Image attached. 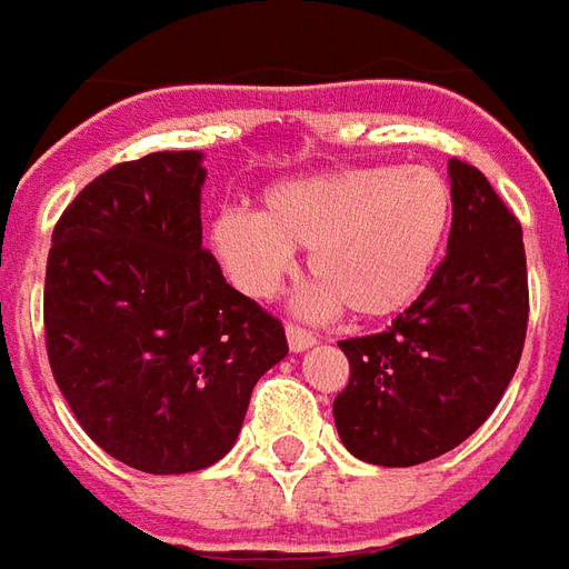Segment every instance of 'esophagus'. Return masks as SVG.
Masks as SVG:
<instances>
[{
	"label": "esophagus",
	"mask_w": 569,
	"mask_h": 569,
	"mask_svg": "<svg viewBox=\"0 0 569 569\" xmlns=\"http://www.w3.org/2000/svg\"><path fill=\"white\" fill-rule=\"evenodd\" d=\"M286 341H289V350H292V353H301V350H308V347L317 345V335L289 322V326H286Z\"/></svg>",
	"instance_id": "1"
}]
</instances>
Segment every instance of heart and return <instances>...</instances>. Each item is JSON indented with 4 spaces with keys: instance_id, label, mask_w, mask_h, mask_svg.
<instances>
[{
    "instance_id": "b5f03b06",
    "label": "heart",
    "mask_w": 569,
    "mask_h": 569,
    "mask_svg": "<svg viewBox=\"0 0 569 569\" xmlns=\"http://www.w3.org/2000/svg\"><path fill=\"white\" fill-rule=\"evenodd\" d=\"M451 182L432 167H345L273 186L259 212L224 210L210 247L247 296L268 298L308 249L310 310L393 320L432 280L451 234Z\"/></svg>"
}]
</instances>
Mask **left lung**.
<instances>
[{"mask_svg": "<svg viewBox=\"0 0 569 569\" xmlns=\"http://www.w3.org/2000/svg\"><path fill=\"white\" fill-rule=\"evenodd\" d=\"M448 252L387 332L338 341L350 383L335 399L345 448L375 466L436 460L476 432L512 381L527 335L521 224L485 173L451 158Z\"/></svg>", "mask_w": 569, "mask_h": 569, "instance_id": "8db88e82", "label": "left lung"}]
</instances>
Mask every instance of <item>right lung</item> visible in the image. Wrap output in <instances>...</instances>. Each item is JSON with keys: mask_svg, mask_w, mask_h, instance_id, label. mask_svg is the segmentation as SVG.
I'll return each mask as SVG.
<instances>
[{"mask_svg": "<svg viewBox=\"0 0 569 569\" xmlns=\"http://www.w3.org/2000/svg\"><path fill=\"white\" fill-rule=\"evenodd\" d=\"M200 151L116 163L69 203L44 271L60 393L106 453L151 476L231 451L283 322L224 283L200 247Z\"/></svg>", "mask_w": 569, "mask_h": 569, "instance_id": "add662e5", "label": "right lung"}]
</instances>
